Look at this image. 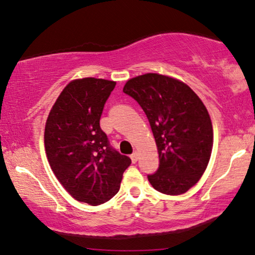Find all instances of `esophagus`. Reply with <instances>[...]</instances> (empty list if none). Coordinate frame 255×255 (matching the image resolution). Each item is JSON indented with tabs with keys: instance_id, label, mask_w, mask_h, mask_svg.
<instances>
[{
	"instance_id": "34e87169",
	"label": "esophagus",
	"mask_w": 255,
	"mask_h": 255,
	"mask_svg": "<svg viewBox=\"0 0 255 255\" xmlns=\"http://www.w3.org/2000/svg\"><path fill=\"white\" fill-rule=\"evenodd\" d=\"M130 159H131V162H133V163H136L137 159H138V154H137V152H133V154L130 155Z\"/></svg>"
}]
</instances>
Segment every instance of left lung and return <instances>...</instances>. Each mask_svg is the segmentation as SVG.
<instances>
[{
  "label": "left lung",
  "instance_id": "1",
  "mask_svg": "<svg viewBox=\"0 0 255 255\" xmlns=\"http://www.w3.org/2000/svg\"><path fill=\"white\" fill-rule=\"evenodd\" d=\"M124 93L143 110L157 144L158 169L148 175L152 188L171 196L186 192L204 174L212 151L204 104L188 85L157 73L128 80Z\"/></svg>",
  "mask_w": 255,
  "mask_h": 255
}]
</instances>
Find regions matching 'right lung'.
<instances>
[{"label": "right lung", "mask_w": 255, "mask_h": 255, "mask_svg": "<svg viewBox=\"0 0 255 255\" xmlns=\"http://www.w3.org/2000/svg\"><path fill=\"white\" fill-rule=\"evenodd\" d=\"M115 81L84 78L60 93L45 125L44 143L53 174L77 201L100 205L120 189L130 158L110 143L100 128Z\"/></svg>", "instance_id": "obj_1"}]
</instances>
